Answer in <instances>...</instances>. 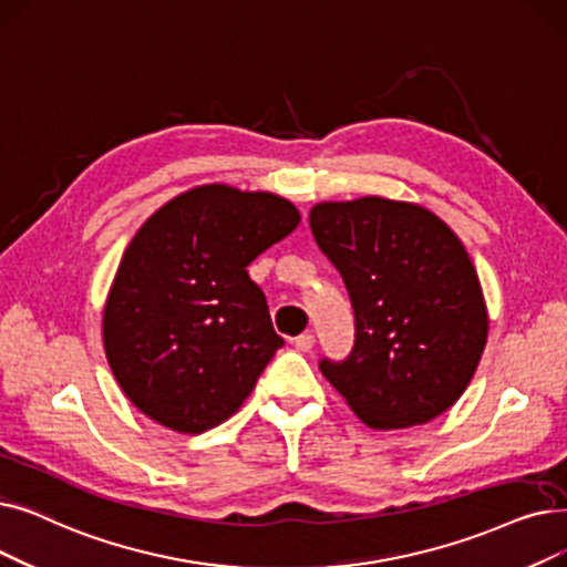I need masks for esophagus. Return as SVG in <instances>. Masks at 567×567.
Segmentation results:
<instances>
[{"instance_id": "1", "label": "esophagus", "mask_w": 567, "mask_h": 567, "mask_svg": "<svg viewBox=\"0 0 567 567\" xmlns=\"http://www.w3.org/2000/svg\"><path fill=\"white\" fill-rule=\"evenodd\" d=\"M293 348H297L299 352H310L315 348V336L312 333H301L293 338Z\"/></svg>"}]
</instances>
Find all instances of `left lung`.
Returning <instances> with one entry per match:
<instances>
[{
    "label": "left lung",
    "instance_id": "obj_1",
    "mask_svg": "<svg viewBox=\"0 0 567 567\" xmlns=\"http://www.w3.org/2000/svg\"><path fill=\"white\" fill-rule=\"evenodd\" d=\"M310 229L354 310V348L319 371L371 429L447 412L482 359L488 317L475 266L431 210L363 196L317 204Z\"/></svg>",
    "mask_w": 567,
    "mask_h": 567
}]
</instances>
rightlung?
Returning <instances> with one entry per match:
<instances>
[{
  "label": "right lung",
  "mask_w": 567,
  "mask_h": 567,
  "mask_svg": "<svg viewBox=\"0 0 567 567\" xmlns=\"http://www.w3.org/2000/svg\"><path fill=\"white\" fill-rule=\"evenodd\" d=\"M299 223L282 196L206 185L136 231L104 308V348L143 414L204 433L250 396L285 340L245 268Z\"/></svg>",
  "instance_id": "add662e5"
}]
</instances>
